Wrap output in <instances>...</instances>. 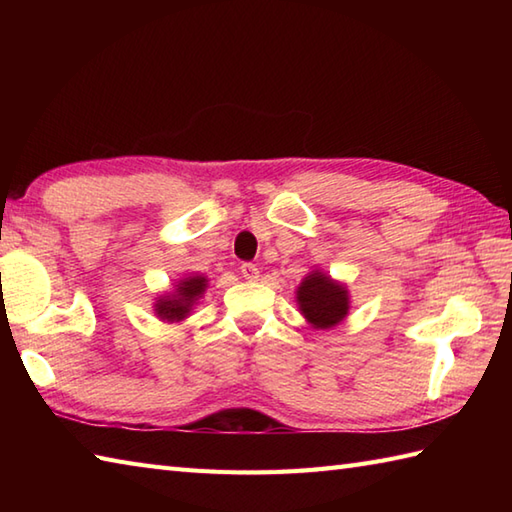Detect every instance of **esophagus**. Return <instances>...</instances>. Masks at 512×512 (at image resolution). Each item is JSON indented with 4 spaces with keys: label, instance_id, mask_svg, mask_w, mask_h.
<instances>
[{
    "label": "esophagus",
    "instance_id": "obj_1",
    "mask_svg": "<svg viewBox=\"0 0 512 512\" xmlns=\"http://www.w3.org/2000/svg\"><path fill=\"white\" fill-rule=\"evenodd\" d=\"M239 273H242V277H244V279H248V281H255V279H259V268H257L255 264H250V262H246V264L239 266Z\"/></svg>",
    "mask_w": 512,
    "mask_h": 512
}]
</instances>
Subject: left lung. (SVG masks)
Wrapping results in <instances>:
<instances>
[{"label": "left lung", "instance_id": "1", "mask_svg": "<svg viewBox=\"0 0 512 512\" xmlns=\"http://www.w3.org/2000/svg\"><path fill=\"white\" fill-rule=\"evenodd\" d=\"M297 303L312 328L330 330L350 312V292L321 270H312L297 288Z\"/></svg>", "mask_w": 512, "mask_h": 512}]
</instances>
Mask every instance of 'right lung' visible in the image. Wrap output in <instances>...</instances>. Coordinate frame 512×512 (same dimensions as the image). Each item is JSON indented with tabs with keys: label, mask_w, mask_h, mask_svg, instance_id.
<instances>
[{
	"label": "right lung",
	"mask_w": 512,
	"mask_h": 512,
	"mask_svg": "<svg viewBox=\"0 0 512 512\" xmlns=\"http://www.w3.org/2000/svg\"><path fill=\"white\" fill-rule=\"evenodd\" d=\"M206 286H209V279L202 275H191V277L180 279L176 290L158 297L154 306L158 319L167 323H178L187 319L189 312L195 306V301L204 295Z\"/></svg>",
	"instance_id": "add662e5"
}]
</instances>
